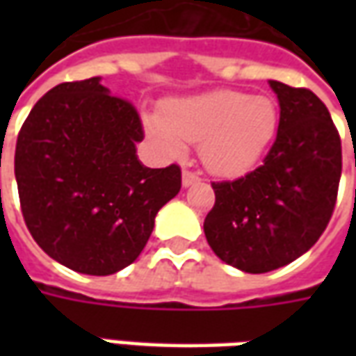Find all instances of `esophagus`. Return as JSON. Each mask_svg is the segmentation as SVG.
Returning <instances> with one entry per match:
<instances>
[{
    "instance_id": "1",
    "label": "esophagus",
    "mask_w": 356,
    "mask_h": 356,
    "mask_svg": "<svg viewBox=\"0 0 356 356\" xmlns=\"http://www.w3.org/2000/svg\"><path fill=\"white\" fill-rule=\"evenodd\" d=\"M198 181H200V175H198V173H193V171L188 170L183 171V186H185V188L196 185Z\"/></svg>"
}]
</instances>
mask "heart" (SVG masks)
<instances>
[{"label": "heart", "mask_w": 356, "mask_h": 356, "mask_svg": "<svg viewBox=\"0 0 356 356\" xmlns=\"http://www.w3.org/2000/svg\"><path fill=\"white\" fill-rule=\"evenodd\" d=\"M278 106L267 95L217 89L165 102L147 129L165 154H185L200 143L202 163L219 177L246 175L259 163L278 131Z\"/></svg>", "instance_id": "b5f03b06"}]
</instances>
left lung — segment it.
Segmentation results:
<instances>
[{
  "instance_id": "obj_1",
  "label": "left lung",
  "mask_w": 356,
  "mask_h": 356,
  "mask_svg": "<svg viewBox=\"0 0 356 356\" xmlns=\"http://www.w3.org/2000/svg\"><path fill=\"white\" fill-rule=\"evenodd\" d=\"M280 106L275 145L263 165L211 183L204 232L227 265L259 275L309 252L326 229L341 177V140L326 104L309 89L268 81Z\"/></svg>"
}]
</instances>
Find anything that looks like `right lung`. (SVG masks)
I'll list each match as a JSON object with an SVG mask.
<instances>
[{
  "label": "right lung",
  "instance_id": "add662e5",
  "mask_svg": "<svg viewBox=\"0 0 356 356\" xmlns=\"http://www.w3.org/2000/svg\"><path fill=\"white\" fill-rule=\"evenodd\" d=\"M145 137L131 102L101 78L66 81L30 110L17 139L20 208L38 246L81 275L131 265L156 213L181 191V170L139 162Z\"/></svg>",
  "mask_w": 356,
  "mask_h": 356
}]
</instances>
